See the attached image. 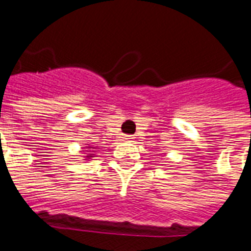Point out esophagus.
Listing matches in <instances>:
<instances>
[{
    "label": "esophagus",
    "instance_id": "34e87169",
    "mask_svg": "<svg viewBox=\"0 0 251 251\" xmlns=\"http://www.w3.org/2000/svg\"><path fill=\"white\" fill-rule=\"evenodd\" d=\"M125 139H126V140H132V139H134V135H127V136H126V138H125Z\"/></svg>",
    "mask_w": 251,
    "mask_h": 251
}]
</instances>
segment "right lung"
Returning <instances> with one entry per match:
<instances>
[{
    "mask_svg": "<svg viewBox=\"0 0 251 251\" xmlns=\"http://www.w3.org/2000/svg\"><path fill=\"white\" fill-rule=\"evenodd\" d=\"M89 156H90V154H89ZM89 156H87V157H89ZM90 157H91V156H90Z\"/></svg>",
    "mask_w": 251,
    "mask_h": 251,
    "instance_id": "right-lung-1",
    "label": "right lung"
}]
</instances>
